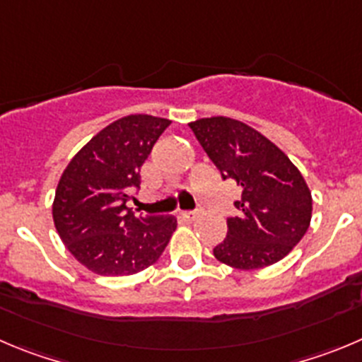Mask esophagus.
I'll list each match as a JSON object with an SVG mask.
<instances>
[{
    "instance_id": "obj_1",
    "label": "esophagus",
    "mask_w": 362,
    "mask_h": 362,
    "mask_svg": "<svg viewBox=\"0 0 362 362\" xmlns=\"http://www.w3.org/2000/svg\"><path fill=\"white\" fill-rule=\"evenodd\" d=\"M182 218L187 219V221H194L198 218V212H182Z\"/></svg>"
}]
</instances>
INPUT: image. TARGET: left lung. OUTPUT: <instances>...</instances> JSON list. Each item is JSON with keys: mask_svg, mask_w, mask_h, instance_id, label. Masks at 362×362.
Listing matches in <instances>:
<instances>
[{"mask_svg": "<svg viewBox=\"0 0 362 362\" xmlns=\"http://www.w3.org/2000/svg\"><path fill=\"white\" fill-rule=\"evenodd\" d=\"M223 180L241 185L239 214L228 218V234L214 257L235 269H259L282 261L305 235L313 197L302 173L268 137L232 117L189 123Z\"/></svg>", "mask_w": 362, "mask_h": 362, "instance_id": "obj_1", "label": "left lung"}]
</instances>
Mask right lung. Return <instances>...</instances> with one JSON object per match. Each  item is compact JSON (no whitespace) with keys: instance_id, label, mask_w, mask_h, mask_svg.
Masks as SVG:
<instances>
[{"instance_id":"add662e5","label":"right lung","mask_w":362,"mask_h":362,"mask_svg":"<svg viewBox=\"0 0 362 362\" xmlns=\"http://www.w3.org/2000/svg\"><path fill=\"white\" fill-rule=\"evenodd\" d=\"M171 121L130 114L98 132L66 165L53 200V223L80 264L105 276L134 275L160 257L177 218L135 216L127 202L141 165Z\"/></svg>"}]
</instances>
